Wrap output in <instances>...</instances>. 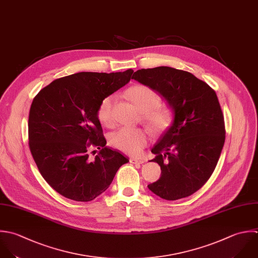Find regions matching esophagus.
<instances>
[{
	"label": "esophagus",
	"mask_w": 258,
	"mask_h": 258,
	"mask_svg": "<svg viewBox=\"0 0 258 258\" xmlns=\"http://www.w3.org/2000/svg\"><path fill=\"white\" fill-rule=\"evenodd\" d=\"M130 162H131L132 164H143V163H144L143 161H141V160H139V159H137V158H131V159H130Z\"/></svg>",
	"instance_id": "obj_1"
}]
</instances>
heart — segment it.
<instances>
[{
  "mask_svg": "<svg viewBox=\"0 0 258 258\" xmlns=\"http://www.w3.org/2000/svg\"><path fill=\"white\" fill-rule=\"evenodd\" d=\"M125 96L143 112V120L155 134H162L172 125L174 121L173 109L170 106L161 105L160 95L152 88L145 85H135L125 91ZM113 101L112 95L106 96L97 109V118L106 127L113 125ZM148 140V132L140 127H121L109 136L112 147L132 156L139 155L147 146Z\"/></svg>",
  "mask_w": 258,
  "mask_h": 258,
  "instance_id": "heart-1",
  "label": "heart"
}]
</instances>
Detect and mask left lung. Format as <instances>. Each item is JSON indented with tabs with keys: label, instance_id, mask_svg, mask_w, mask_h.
Masks as SVG:
<instances>
[{
	"label": "left lung",
	"instance_id": "obj_1",
	"mask_svg": "<svg viewBox=\"0 0 258 258\" xmlns=\"http://www.w3.org/2000/svg\"><path fill=\"white\" fill-rule=\"evenodd\" d=\"M133 79L152 88L173 109L174 121L154 145L150 162L161 178L148 186L165 200L198 191L212 175L225 142L224 116L216 92L190 72L168 66L141 69Z\"/></svg>",
	"mask_w": 258,
	"mask_h": 258
}]
</instances>
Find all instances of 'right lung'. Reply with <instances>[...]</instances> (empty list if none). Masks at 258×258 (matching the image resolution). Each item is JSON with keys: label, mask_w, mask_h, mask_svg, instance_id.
Masks as SVG:
<instances>
[{"label": "right lung", "mask_w": 258, "mask_h": 258, "mask_svg": "<svg viewBox=\"0 0 258 258\" xmlns=\"http://www.w3.org/2000/svg\"><path fill=\"white\" fill-rule=\"evenodd\" d=\"M134 70L79 72L52 81L33 99L29 146L44 180L60 195L79 202L107 190L128 159L106 145L97 118L100 102L127 84ZM92 146L101 151L89 159Z\"/></svg>", "instance_id": "right-lung-1"}]
</instances>
